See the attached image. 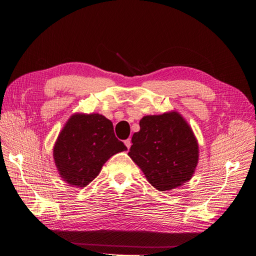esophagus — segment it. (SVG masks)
<instances>
[{
    "label": "esophagus",
    "mask_w": 256,
    "mask_h": 256,
    "mask_svg": "<svg viewBox=\"0 0 256 256\" xmlns=\"http://www.w3.org/2000/svg\"><path fill=\"white\" fill-rule=\"evenodd\" d=\"M124 144H126V148L130 149V146H132V142H130V138H128V140H124Z\"/></svg>",
    "instance_id": "1"
}]
</instances>
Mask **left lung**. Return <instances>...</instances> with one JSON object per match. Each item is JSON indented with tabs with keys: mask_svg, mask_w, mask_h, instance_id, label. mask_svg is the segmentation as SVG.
<instances>
[{
	"mask_svg": "<svg viewBox=\"0 0 256 256\" xmlns=\"http://www.w3.org/2000/svg\"><path fill=\"white\" fill-rule=\"evenodd\" d=\"M132 137L128 156L158 191L184 186L198 164V142L192 128L177 112L144 116Z\"/></svg>",
	"mask_w": 256,
	"mask_h": 256,
	"instance_id": "left-lung-1",
	"label": "left lung"
}]
</instances>
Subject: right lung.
I'll return each instance as SVG.
<instances>
[{"mask_svg":"<svg viewBox=\"0 0 256 256\" xmlns=\"http://www.w3.org/2000/svg\"><path fill=\"white\" fill-rule=\"evenodd\" d=\"M128 150L114 136V126L103 114H74L54 146V160L66 184L84 188L98 177L114 154Z\"/></svg>","mask_w":256,"mask_h":256,"instance_id":"obj_1","label":"right lung"}]
</instances>
